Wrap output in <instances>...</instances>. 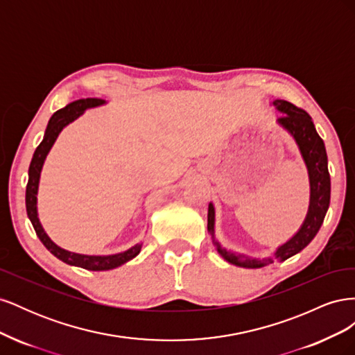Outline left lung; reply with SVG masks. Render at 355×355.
<instances>
[{
	"label": "left lung",
	"mask_w": 355,
	"mask_h": 355,
	"mask_svg": "<svg viewBox=\"0 0 355 355\" xmlns=\"http://www.w3.org/2000/svg\"><path fill=\"white\" fill-rule=\"evenodd\" d=\"M275 110L283 115L278 118L277 124H280L284 130L295 139L300 155L308 170L309 178V207L304 223L300 225L297 232L284 244L278 245L274 252V257H252L237 252L227 250L214 237V206L209 204L207 213V230L211 235V241L216 247L218 253L225 261L241 268H262L277 261H286L295 256L313 241L321 225L330 204V175L327 168V154L324 142L315 130L313 118L304 110H299L293 103L277 99L272 102Z\"/></svg>",
	"instance_id": "obj_1"
}]
</instances>
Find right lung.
Returning a JSON list of instances; mask_svg holds the SVG:
<instances>
[{
    "mask_svg": "<svg viewBox=\"0 0 355 355\" xmlns=\"http://www.w3.org/2000/svg\"><path fill=\"white\" fill-rule=\"evenodd\" d=\"M105 103L106 102L103 99H98V98L78 99L75 102H71L69 105L65 106V108H62L53 114V116L50 118V121L47 124L44 137H42L41 144L35 149L34 157H32L29 171H28V185H26V213L41 243L46 245V249L51 254H55L62 262L72 266H80L89 271H110V270H114V268L124 265L125 262L132 261L133 257L139 254V252L142 249V243L135 244L125 252L116 253V254H106V256L80 254V253H73V252L62 249V247H59L56 243L51 241V239L46 234L44 228H42V225L38 219L37 196H38L42 166H44V161L50 153L51 146L55 145L59 133L68 124H71L72 121L77 120L78 116H81L85 110L96 108V106H101Z\"/></svg>",
    "mask_w": 355,
    "mask_h": 355,
    "instance_id": "1",
    "label": "right lung"
}]
</instances>
